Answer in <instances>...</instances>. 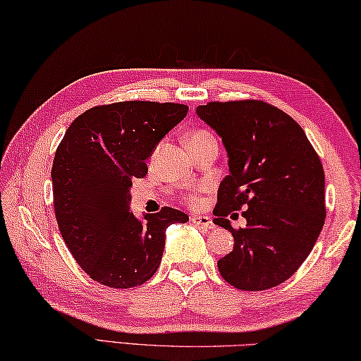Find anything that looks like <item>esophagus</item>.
Wrapping results in <instances>:
<instances>
[{
    "label": "esophagus",
    "mask_w": 361,
    "mask_h": 361,
    "mask_svg": "<svg viewBox=\"0 0 361 361\" xmlns=\"http://www.w3.org/2000/svg\"><path fill=\"white\" fill-rule=\"evenodd\" d=\"M191 221L199 228H204V230H214V223H212L210 216L207 215H192Z\"/></svg>",
    "instance_id": "1"
}]
</instances>
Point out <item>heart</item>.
<instances>
[{"instance_id": "b5f03b06", "label": "heart", "mask_w": 361, "mask_h": 361, "mask_svg": "<svg viewBox=\"0 0 361 361\" xmlns=\"http://www.w3.org/2000/svg\"><path fill=\"white\" fill-rule=\"evenodd\" d=\"M209 133H205V131H196V133L191 135V140L192 138H201V136H207Z\"/></svg>"}]
</instances>
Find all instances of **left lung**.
Segmentation results:
<instances>
[{"instance_id":"obj_1","label":"left lung","mask_w":361,"mask_h":361,"mask_svg":"<svg viewBox=\"0 0 361 361\" xmlns=\"http://www.w3.org/2000/svg\"><path fill=\"white\" fill-rule=\"evenodd\" d=\"M196 114L221 138L230 170L214 223L233 234L234 247L219 271L236 289L274 288L293 276L322 233V160L300 125L267 102H209ZM241 208L248 223L234 231L226 215Z\"/></svg>"}]
</instances>
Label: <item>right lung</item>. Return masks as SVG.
I'll use <instances>...</instances> for the list:
<instances>
[{"label":"right lung","mask_w":361,"mask_h":361,"mask_svg":"<svg viewBox=\"0 0 361 361\" xmlns=\"http://www.w3.org/2000/svg\"><path fill=\"white\" fill-rule=\"evenodd\" d=\"M188 114L173 102L125 101L88 109L67 128L51 180L59 231L91 279L128 289L157 271L165 231L190 220L164 207L136 219L130 212L131 180L147 173L146 160Z\"/></svg>","instance_id":"add662e5"}]
</instances>
